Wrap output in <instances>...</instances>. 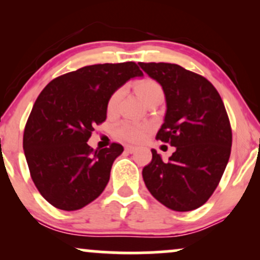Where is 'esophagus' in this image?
<instances>
[{
  "label": "esophagus",
  "instance_id": "1",
  "mask_svg": "<svg viewBox=\"0 0 260 260\" xmlns=\"http://www.w3.org/2000/svg\"><path fill=\"white\" fill-rule=\"evenodd\" d=\"M124 149H126L127 153H134V151L137 150V148L136 147H132V145H126V147H124Z\"/></svg>",
  "mask_w": 260,
  "mask_h": 260
}]
</instances>
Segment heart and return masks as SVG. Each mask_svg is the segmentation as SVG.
Instances as JSON below:
<instances>
[{
  "label": "heart",
  "mask_w": 260,
  "mask_h": 260,
  "mask_svg": "<svg viewBox=\"0 0 260 260\" xmlns=\"http://www.w3.org/2000/svg\"><path fill=\"white\" fill-rule=\"evenodd\" d=\"M136 90L138 92L139 98L144 101L145 104L148 101L153 99H162L164 96V90L161 88V85L156 80L154 79H143L136 84ZM123 90L118 89L110 96L109 101H107V110L109 112H113L117 109L118 103H120ZM149 131V126L142 123H136V122L131 121H124L122 123L117 124L115 128V133L118 138L127 140V142H140L145 138Z\"/></svg>",
  "instance_id": "b5f03b06"
}]
</instances>
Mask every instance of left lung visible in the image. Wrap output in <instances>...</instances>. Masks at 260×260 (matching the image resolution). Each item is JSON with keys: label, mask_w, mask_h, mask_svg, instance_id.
<instances>
[{"label": "left lung", "mask_w": 260, "mask_h": 260, "mask_svg": "<svg viewBox=\"0 0 260 260\" xmlns=\"http://www.w3.org/2000/svg\"><path fill=\"white\" fill-rule=\"evenodd\" d=\"M142 70L162 86L165 120L156 139L176 147L162 161L155 149L143 169L149 192L175 211H190L210 198L228 165L232 131L215 86L183 67L164 62H139Z\"/></svg>", "instance_id": "obj_1"}]
</instances>
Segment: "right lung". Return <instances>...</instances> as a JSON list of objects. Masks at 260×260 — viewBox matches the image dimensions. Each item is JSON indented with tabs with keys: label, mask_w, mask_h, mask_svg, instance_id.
<instances>
[{
	"label": "right lung",
	"mask_w": 260,
	"mask_h": 260,
	"mask_svg": "<svg viewBox=\"0 0 260 260\" xmlns=\"http://www.w3.org/2000/svg\"><path fill=\"white\" fill-rule=\"evenodd\" d=\"M142 76L136 62L85 66L40 92L26 121L23 149L35 187L55 208L78 210L105 189L123 147L112 143L94 150L86 142L106 120L110 96Z\"/></svg>",
	"instance_id": "1"
}]
</instances>
